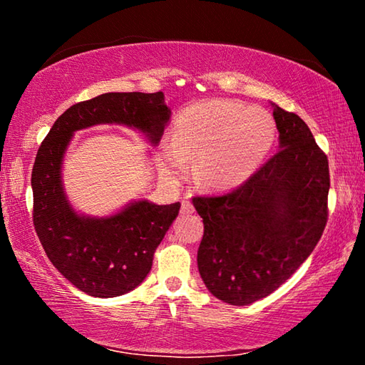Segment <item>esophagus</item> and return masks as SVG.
Wrapping results in <instances>:
<instances>
[{
    "label": "esophagus",
    "instance_id": "esophagus-1",
    "mask_svg": "<svg viewBox=\"0 0 365 365\" xmlns=\"http://www.w3.org/2000/svg\"><path fill=\"white\" fill-rule=\"evenodd\" d=\"M193 211H195L193 205H191L188 200H183L182 201V214H191Z\"/></svg>",
    "mask_w": 365,
    "mask_h": 365
}]
</instances>
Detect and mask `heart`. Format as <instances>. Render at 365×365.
Returning <instances> with one entry per match:
<instances>
[{
  "label": "heart",
  "instance_id": "b5f03b06",
  "mask_svg": "<svg viewBox=\"0 0 365 365\" xmlns=\"http://www.w3.org/2000/svg\"><path fill=\"white\" fill-rule=\"evenodd\" d=\"M275 135L274 117L262 108L232 100L197 103L177 119L160 164L170 180H182L188 163H195V180L201 187L232 188L261 168Z\"/></svg>",
  "mask_w": 365,
  "mask_h": 365
}]
</instances>
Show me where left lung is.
Listing matches in <instances>:
<instances>
[{"instance_id":"obj_1","label":"left lung","mask_w":365,"mask_h":365,"mask_svg":"<svg viewBox=\"0 0 365 365\" xmlns=\"http://www.w3.org/2000/svg\"><path fill=\"white\" fill-rule=\"evenodd\" d=\"M272 106L280 151L230 193L193 197L205 224L200 275L233 306L283 285L316 248L329 217V159L299 115Z\"/></svg>"}]
</instances>
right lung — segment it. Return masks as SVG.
I'll return each mask as SVG.
<instances>
[{
	"label": "right lung",
	"mask_w": 365,
	"mask_h": 365,
	"mask_svg": "<svg viewBox=\"0 0 365 365\" xmlns=\"http://www.w3.org/2000/svg\"><path fill=\"white\" fill-rule=\"evenodd\" d=\"M169 119L163 91L104 93L61 114L38 148L32 170L35 230L54 267L86 294L114 298L137 288L180 202L159 206L138 200L106 217L78 214L63 185L67 146L77 130L100 123L135 128L156 146Z\"/></svg>",
	"instance_id": "add662e5"
}]
</instances>
